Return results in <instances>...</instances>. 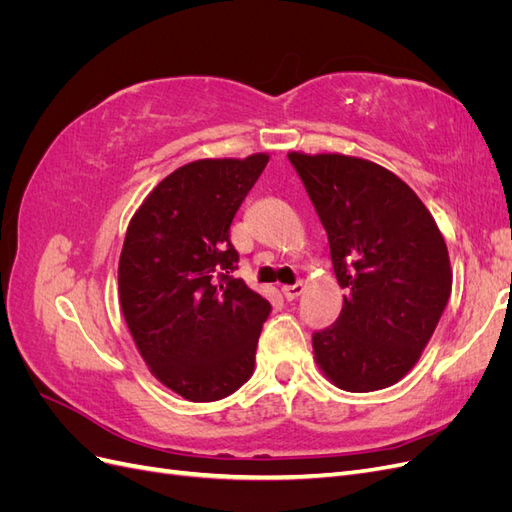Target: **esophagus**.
<instances>
[{
  "instance_id": "1",
  "label": "esophagus",
  "mask_w": 512,
  "mask_h": 512,
  "mask_svg": "<svg viewBox=\"0 0 512 512\" xmlns=\"http://www.w3.org/2000/svg\"><path fill=\"white\" fill-rule=\"evenodd\" d=\"M301 292H303V284H301V282H297V284H292V286H284V288H282V294H284V297H286L288 301H292V299H297Z\"/></svg>"
}]
</instances>
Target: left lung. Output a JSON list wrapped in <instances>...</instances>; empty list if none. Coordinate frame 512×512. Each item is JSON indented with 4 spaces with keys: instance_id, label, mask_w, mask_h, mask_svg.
I'll return each instance as SVG.
<instances>
[{
    "instance_id": "1",
    "label": "left lung",
    "mask_w": 512,
    "mask_h": 512,
    "mask_svg": "<svg viewBox=\"0 0 512 512\" xmlns=\"http://www.w3.org/2000/svg\"><path fill=\"white\" fill-rule=\"evenodd\" d=\"M288 160L327 230L346 290L339 318L312 335L316 363L344 391L386 389L414 367L451 297L444 237L391 170L339 153L292 151Z\"/></svg>"
}]
</instances>
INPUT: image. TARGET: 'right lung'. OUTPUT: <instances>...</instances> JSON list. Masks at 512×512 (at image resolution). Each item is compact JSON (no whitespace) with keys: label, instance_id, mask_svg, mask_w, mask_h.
Here are the masks:
<instances>
[{"label":"right lung","instance_id":"right-lung-1","mask_svg":"<svg viewBox=\"0 0 512 512\" xmlns=\"http://www.w3.org/2000/svg\"><path fill=\"white\" fill-rule=\"evenodd\" d=\"M269 162L196 160L162 179L130 220L119 258L123 318L151 374L190 401L250 380L271 303L235 280L230 224Z\"/></svg>","mask_w":512,"mask_h":512}]
</instances>
